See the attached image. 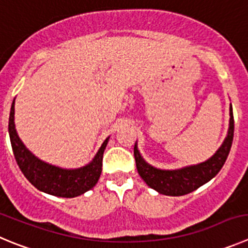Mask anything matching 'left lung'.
I'll use <instances>...</instances> for the list:
<instances>
[{"instance_id": "obj_1", "label": "left lung", "mask_w": 248, "mask_h": 248, "mask_svg": "<svg viewBox=\"0 0 248 248\" xmlns=\"http://www.w3.org/2000/svg\"><path fill=\"white\" fill-rule=\"evenodd\" d=\"M233 140V114L232 106L230 104V120H229L228 134L224 141L220 145L212 157L204 162L181 167L176 170H161L150 165L140 154L138 149V141L134 146V157H135L136 169L140 177L147 186L155 189L160 194L170 197H179L193 190L198 189L203 185L214 178L222 169L225 161L228 158L231 145Z\"/></svg>"}]
</instances>
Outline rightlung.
Here are the masks:
<instances>
[{
	"instance_id": "right-lung-1",
	"label": "right lung",
	"mask_w": 248,
	"mask_h": 248,
	"mask_svg": "<svg viewBox=\"0 0 248 248\" xmlns=\"http://www.w3.org/2000/svg\"><path fill=\"white\" fill-rule=\"evenodd\" d=\"M15 101L16 98L11 106L8 133L16 161L24 177L40 192L61 198H75L92 189L102 173L103 152L109 141V136L101 145L92 161L82 167L62 169L51 165L36 157L18 136L15 124Z\"/></svg>"
}]
</instances>
